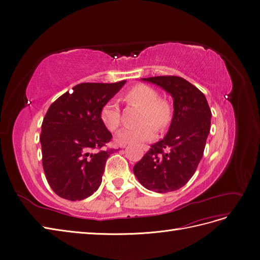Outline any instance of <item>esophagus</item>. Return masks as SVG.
<instances>
[{"label":"esophagus","instance_id":"34e87169","mask_svg":"<svg viewBox=\"0 0 260 260\" xmlns=\"http://www.w3.org/2000/svg\"><path fill=\"white\" fill-rule=\"evenodd\" d=\"M122 147H125V145H123ZM141 147H142V149H143V151H144V152H147V151H148V149H149V146H148V145H142Z\"/></svg>","mask_w":260,"mask_h":260}]
</instances>
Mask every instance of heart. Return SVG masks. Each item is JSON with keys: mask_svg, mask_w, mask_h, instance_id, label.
Segmentation results:
<instances>
[{"mask_svg": "<svg viewBox=\"0 0 260 260\" xmlns=\"http://www.w3.org/2000/svg\"><path fill=\"white\" fill-rule=\"evenodd\" d=\"M124 100L131 105L142 108L140 122L143 123L137 127L119 132L115 138L117 144L125 145L153 140L156 137V126L159 129H165L170 124L171 107L167 101L158 99V92L153 87L145 84L136 85L125 93ZM100 120L109 132H115L120 126V109L114 101H108L102 106Z\"/></svg>", "mask_w": 260, "mask_h": 260, "instance_id": "obj_1", "label": "heart"}]
</instances>
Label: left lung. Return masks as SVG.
Here are the masks:
<instances>
[{"label": "left lung", "mask_w": 260, "mask_h": 260, "mask_svg": "<svg viewBox=\"0 0 260 260\" xmlns=\"http://www.w3.org/2000/svg\"><path fill=\"white\" fill-rule=\"evenodd\" d=\"M173 98L174 114L167 136L151 145L136 163L134 174L147 189L169 193L182 187L194 175L203 156L211 128L212 113L204 95L183 78H142Z\"/></svg>", "instance_id": "obj_1"}]
</instances>
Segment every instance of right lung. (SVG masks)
Masks as SVG:
<instances>
[{
  "mask_svg": "<svg viewBox=\"0 0 260 260\" xmlns=\"http://www.w3.org/2000/svg\"><path fill=\"white\" fill-rule=\"evenodd\" d=\"M125 83H81L49 106L40 136L42 163L48 184L61 198L82 200L99 188L115 151L101 149L113 136L100 111Z\"/></svg>",
  "mask_w": 260,
  "mask_h": 260,
  "instance_id": "obj_1",
  "label": "right lung"
}]
</instances>
